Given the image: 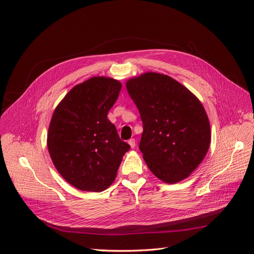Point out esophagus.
<instances>
[{
    "label": "esophagus",
    "instance_id": "34e87169",
    "mask_svg": "<svg viewBox=\"0 0 254 254\" xmlns=\"http://www.w3.org/2000/svg\"><path fill=\"white\" fill-rule=\"evenodd\" d=\"M128 144L130 145V147L134 148V147H135V139H130V140L128 141Z\"/></svg>",
    "mask_w": 254,
    "mask_h": 254
}]
</instances>
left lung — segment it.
<instances>
[{
    "label": "left lung",
    "mask_w": 254,
    "mask_h": 254,
    "mask_svg": "<svg viewBox=\"0 0 254 254\" xmlns=\"http://www.w3.org/2000/svg\"><path fill=\"white\" fill-rule=\"evenodd\" d=\"M143 122L140 150L150 172L165 183L184 180L202 162L211 144L204 107L171 76L145 72L126 81Z\"/></svg>",
    "instance_id": "1"
}]
</instances>
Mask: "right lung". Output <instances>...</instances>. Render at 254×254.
<instances>
[{"label": "right lung", "mask_w": 254, "mask_h": 254, "mask_svg": "<svg viewBox=\"0 0 254 254\" xmlns=\"http://www.w3.org/2000/svg\"><path fill=\"white\" fill-rule=\"evenodd\" d=\"M121 88L117 79L94 76L68 91L52 115L47 144L53 164L80 190L108 189L130 148L107 118Z\"/></svg>", "instance_id": "1"}]
</instances>
